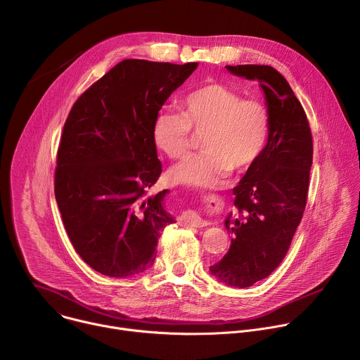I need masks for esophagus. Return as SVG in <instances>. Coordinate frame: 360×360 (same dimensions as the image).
Returning a JSON list of instances; mask_svg holds the SVG:
<instances>
[{"mask_svg":"<svg viewBox=\"0 0 360 360\" xmlns=\"http://www.w3.org/2000/svg\"><path fill=\"white\" fill-rule=\"evenodd\" d=\"M181 221H184V222H186V224H189V225H192V226H196V228H203V226L208 225L207 221L202 219V218H200L196 212H193V211H185V212L181 215Z\"/></svg>","mask_w":360,"mask_h":360,"instance_id":"esophagus-1","label":"esophagus"}]
</instances>
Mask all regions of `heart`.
I'll return each mask as SVG.
<instances>
[{
    "label": "heart",
    "instance_id": "b5f03b06",
    "mask_svg": "<svg viewBox=\"0 0 360 360\" xmlns=\"http://www.w3.org/2000/svg\"><path fill=\"white\" fill-rule=\"evenodd\" d=\"M192 132L199 135L196 157L176 165L171 179L196 188H214L229 172L253 165L266 145L269 114L262 102L242 99L226 85L205 84L189 92L179 112L160 114L152 125L155 146L171 160H184Z\"/></svg>",
    "mask_w": 360,
    "mask_h": 360
}]
</instances>
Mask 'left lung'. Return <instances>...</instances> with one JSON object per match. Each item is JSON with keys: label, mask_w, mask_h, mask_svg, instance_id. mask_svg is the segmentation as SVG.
<instances>
[{"label": "left lung", "mask_w": 360, "mask_h": 360, "mask_svg": "<svg viewBox=\"0 0 360 360\" xmlns=\"http://www.w3.org/2000/svg\"><path fill=\"white\" fill-rule=\"evenodd\" d=\"M236 77L258 81L269 114L268 143L233 188L235 214L228 253L211 266L222 283L248 288L283 261L299 226L309 188L314 143L309 121L290 85L269 65H226Z\"/></svg>", "instance_id": "1"}]
</instances>
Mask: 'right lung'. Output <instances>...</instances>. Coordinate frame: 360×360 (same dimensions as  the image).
I'll use <instances>...</instances> for the list:
<instances>
[{
	"label": "right lung",
	"mask_w": 360,
	"mask_h": 360,
	"mask_svg": "<svg viewBox=\"0 0 360 360\" xmlns=\"http://www.w3.org/2000/svg\"><path fill=\"white\" fill-rule=\"evenodd\" d=\"M196 67L124 60L68 114L56 199L74 249L102 275L127 278L150 268L161 232L175 222L162 205L167 189L146 195L162 172L152 125Z\"/></svg>",
	"instance_id": "obj_1"
}]
</instances>
